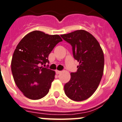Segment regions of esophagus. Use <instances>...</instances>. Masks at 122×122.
Instances as JSON below:
<instances>
[{"mask_svg":"<svg viewBox=\"0 0 122 122\" xmlns=\"http://www.w3.org/2000/svg\"><path fill=\"white\" fill-rule=\"evenodd\" d=\"M61 73V71H60V70H56V74H60Z\"/></svg>","mask_w":122,"mask_h":122,"instance_id":"obj_1","label":"esophagus"}]
</instances>
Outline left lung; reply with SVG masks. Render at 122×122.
Segmentation results:
<instances>
[{
	"mask_svg": "<svg viewBox=\"0 0 122 122\" xmlns=\"http://www.w3.org/2000/svg\"><path fill=\"white\" fill-rule=\"evenodd\" d=\"M61 37L72 46L74 58L79 62L76 73H71L70 81L64 85L69 98L82 101L96 92L102 78L104 55L95 37L85 30H77Z\"/></svg>",
	"mask_w": 122,
	"mask_h": 122,
	"instance_id": "8db88e82",
	"label": "left lung"
}]
</instances>
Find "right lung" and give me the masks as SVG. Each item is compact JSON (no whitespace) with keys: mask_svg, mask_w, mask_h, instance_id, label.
Returning a JSON list of instances; mask_svg holds the SVG:
<instances>
[{"mask_svg":"<svg viewBox=\"0 0 122 122\" xmlns=\"http://www.w3.org/2000/svg\"><path fill=\"white\" fill-rule=\"evenodd\" d=\"M62 41L59 35L34 30L17 44L11 60V71L15 83L25 96L38 100L49 93L55 71L43 65L49 62V55Z\"/></svg>","mask_w":122,"mask_h":122,"instance_id":"right-lung-1","label":"right lung"}]
</instances>
